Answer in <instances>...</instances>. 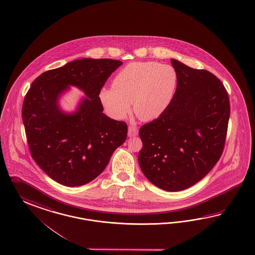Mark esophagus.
Segmentation results:
<instances>
[{"label": "esophagus", "mask_w": 255, "mask_h": 255, "mask_svg": "<svg viewBox=\"0 0 255 255\" xmlns=\"http://www.w3.org/2000/svg\"><path fill=\"white\" fill-rule=\"evenodd\" d=\"M138 135V128L135 126H129L128 127V136L129 137H134Z\"/></svg>", "instance_id": "1"}]
</instances>
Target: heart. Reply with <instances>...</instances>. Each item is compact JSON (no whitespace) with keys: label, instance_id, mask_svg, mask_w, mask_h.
I'll return each mask as SVG.
<instances>
[{"label":"heart","instance_id":"heart-1","mask_svg":"<svg viewBox=\"0 0 255 255\" xmlns=\"http://www.w3.org/2000/svg\"><path fill=\"white\" fill-rule=\"evenodd\" d=\"M178 83L175 69L157 62H133L113 79L112 88L99 91L108 115L122 120L134 109L140 119L151 121L163 115L173 101Z\"/></svg>","mask_w":255,"mask_h":255}]
</instances>
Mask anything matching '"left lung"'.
<instances>
[{
  "label": "left lung",
  "mask_w": 255,
  "mask_h": 255,
  "mask_svg": "<svg viewBox=\"0 0 255 255\" xmlns=\"http://www.w3.org/2000/svg\"><path fill=\"white\" fill-rule=\"evenodd\" d=\"M178 83L164 114L141 126L138 160L145 177L159 189L178 191L203 179L224 149L230 101L211 72L172 59Z\"/></svg>",
  "instance_id": "8db88e82"
}]
</instances>
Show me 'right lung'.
<instances>
[{"label":"right lung","mask_w":255,"mask_h":255,"mask_svg":"<svg viewBox=\"0 0 255 255\" xmlns=\"http://www.w3.org/2000/svg\"><path fill=\"white\" fill-rule=\"evenodd\" d=\"M121 65L118 60L84 58L32 82L22 105L26 138L33 160L53 180L66 187L94 180L127 139V123L104 115L99 99V91ZM69 85L88 97L73 115L57 108L59 95Z\"/></svg>","instance_id":"obj_1"}]
</instances>
